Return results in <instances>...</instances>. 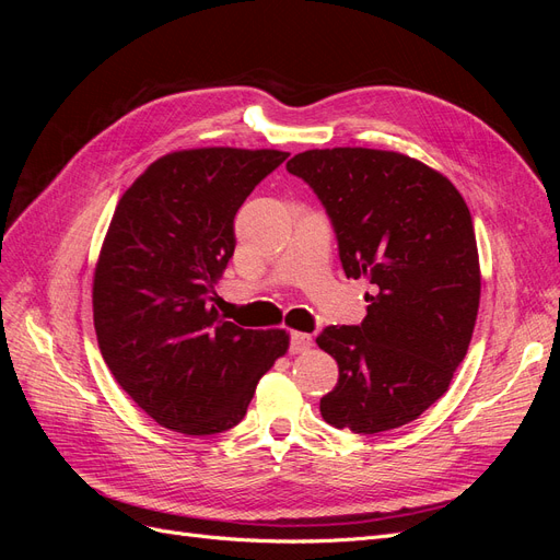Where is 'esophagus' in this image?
<instances>
[{"label":"esophagus","instance_id":"obj_1","mask_svg":"<svg viewBox=\"0 0 560 560\" xmlns=\"http://www.w3.org/2000/svg\"><path fill=\"white\" fill-rule=\"evenodd\" d=\"M313 348V336L303 334V331H292L290 336V352L299 354V352H308Z\"/></svg>","mask_w":560,"mask_h":560}]
</instances>
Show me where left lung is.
Returning <instances> with one entry per match:
<instances>
[{
  "label": "left lung",
  "mask_w": 560,
  "mask_h": 560,
  "mask_svg": "<svg viewBox=\"0 0 560 560\" xmlns=\"http://www.w3.org/2000/svg\"><path fill=\"white\" fill-rule=\"evenodd\" d=\"M287 171L325 206L346 276L376 287L362 325L317 336L338 364L319 413L354 434L401 428L446 393L471 341L481 273L467 202L397 151L311 149Z\"/></svg>",
  "instance_id": "1"
}]
</instances>
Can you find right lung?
<instances>
[{"label":"right lung","mask_w":560,"mask_h":560,"mask_svg":"<svg viewBox=\"0 0 560 560\" xmlns=\"http://www.w3.org/2000/svg\"><path fill=\"white\" fill-rule=\"evenodd\" d=\"M287 156L173 151L114 210L93 278L97 346L116 383L167 430L206 436L238 425L290 348L284 329H243L212 306L235 249V212Z\"/></svg>","instance_id":"obj_1"}]
</instances>
